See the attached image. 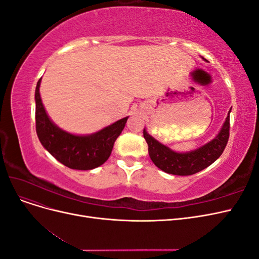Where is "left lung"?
Instances as JSON below:
<instances>
[{"mask_svg":"<svg viewBox=\"0 0 259 259\" xmlns=\"http://www.w3.org/2000/svg\"><path fill=\"white\" fill-rule=\"evenodd\" d=\"M230 111L215 138L207 144L188 152H177L148 134L144 128V137L148 144L150 159L163 171L171 175L188 176L206 168L213 164L224 152L229 139Z\"/></svg>","mask_w":259,"mask_h":259,"instance_id":"1","label":"left lung"}]
</instances>
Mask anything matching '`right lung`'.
Segmentation results:
<instances>
[{"label": "right lung", "instance_id": "add662e5", "mask_svg": "<svg viewBox=\"0 0 259 259\" xmlns=\"http://www.w3.org/2000/svg\"><path fill=\"white\" fill-rule=\"evenodd\" d=\"M41 80L42 77L37 81L34 98L36 134L42 146L69 168L88 170L104 164L110 156L114 142L122 133L128 116L93 134H71L57 126L46 113L40 95Z\"/></svg>", "mask_w": 259, "mask_h": 259}]
</instances>
